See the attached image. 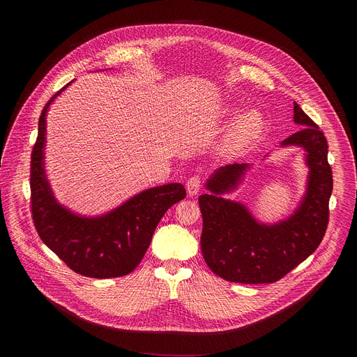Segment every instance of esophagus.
Returning a JSON list of instances; mask_svg holds the SVG:
<instances>
[{
  "mask_svg": "<svg viewBox=\"0 0 357 357\" xmlns=\"http://www.w3.org/2000/svg\"><path fill=\"white\" fill-rule=\"evenodd\" d=\"M201 186H202L201 176L194 175V176H191V178L188 179V182H186V191H188V194H190L191 197H194V195H197V194L199 192Z\"/></svg>",
  "mask_w": 357,
  "mask_h": 357,
  "instance_id": "1",
  "label": "esophagus"
}]
</instances>
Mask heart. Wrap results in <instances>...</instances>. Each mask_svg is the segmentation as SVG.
Here are the masks:
<instances>
[{"label": "heart", "instance_id": "1", "mask_svg": "<svg viewBox=\"0 0 357 357\" xmlns=\"http://www.w3.org/2000/svg\"><path fill=\"white\" fill-rule=\"evenodd\" d=\"M265 120L261 117L259 111H249L243 114L236 124L233 126L230 135L227 137V147L229 149H238L241 146L248 144L253 139H256L261 128H264Z\"/></svg>", "mask_w": 357, "mask_h": 357}]
</instances>
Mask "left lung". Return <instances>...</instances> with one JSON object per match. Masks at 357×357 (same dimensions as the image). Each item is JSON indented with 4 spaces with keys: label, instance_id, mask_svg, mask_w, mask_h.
Segmentation results:
<instances>
[{
    "label": "left lung",
    "instance_id": "obj_1",
    "mask_svg": "<svg viewBox=\"0 0 357 357\" xmlns=\"http://www.w3.org/2000/svg\"><path fill=\"white\" fill-rule=\"evenodd\" d=\"M294 121L303 128L285 139L282 146L298 144L307 150L310 179L307 195L292 217L276 226H260L243 205L218 197L237 183L246 163L221 167L207 183L213 194L198 198L204 260L217 276L229 282H276L320 246L326 234L333 191L327 139L296 102Z\"/></svg>",
    "mask_w": 357,
    "mask_h": 357
}]
</instances>
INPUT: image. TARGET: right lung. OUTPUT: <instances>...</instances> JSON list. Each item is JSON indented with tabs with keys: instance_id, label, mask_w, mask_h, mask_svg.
Returning a JSON list of instances; mask_svg holds the SVG:
<instances>
[{
	"instance_id": "right-lung-1",
	"label": "right lung",
	"mask_w": 357,
	"mask_h": 357,
	"mask_svg": "<svg viewBox=\"0 0 357 357\" xmlns=\"http://www.w3.org/2000/svg\"><path fill=\"white\" fill-rule=\"evenodd\" d=\"M63 88L46 102L39 119L30 160L31 218L42 241L69 269L97 279L120 278L137 268L160 218L186 191L181 183L150 188L100 218H81L62 208L45 176L43 144L46 111Z\"/></svg>"
}]
</instances>
